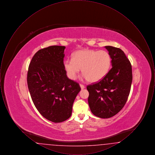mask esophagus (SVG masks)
<instances>
[{
	"mask_svg": "<svg viewBox=\"0 0 155 155\" xmlns=\"http://www.w3.org/2000/svg\"><path fill=\"white\" fill-rule=\"evenodd\" d=\"M80 87H81V88L82 89L85 88V85H83V84H80Z\"/></svg>",
	"mask_w": 155,
	"mask_h": 155,
	"instance_id": "esophagus-1",
	"label": "esophagus"
}]
</instances>
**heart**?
<instances>
[{"mask_svg": "<svg viewBox=\"0 0 155 155\" xmlns=\"http://www.w3.org/2000/svg\"><path fill=\"white\" fill-rule=\"evenodd\" d=\"M111 65L110 54L106 51L83 49L74 52L73 59L63 62L69 78L74 80L80 71L89 82H96L102 80L109 73Z\"/></svg>", "mask_w": 155, "mask_h": 155, "instance_id": "heart-1", "label": "heart"}]
</instances>
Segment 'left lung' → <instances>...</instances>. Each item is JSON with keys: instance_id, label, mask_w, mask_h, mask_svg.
<instances>
[{"instance_id": "obj_1", "label": "left lung", "mask_w": 155, "mask_h": 155, "mask_svg": "<svg viewBox=\"0 0 155 155\" xmlns=\"http://www.w3.org/2000/svg\"><path fill=\"white\" fill-rule=\"evenodd\" d=\"M111 58L112 68L101 81L88 85V103L92 113L102 118L111 117L124 106L133 80L132 66L124 52L105 46Z\"/></svg>"}]
</instances>
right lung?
Instances as JSON below:
<instances>
[{
    "instance_id": "1",
    "label": "right lung",
    "mask_w": 155,
    "mask_h": 155,
    "mask_svg": "<svg viewBox=\"0 0 155 155\" xmlns=\"http://www.w3.org/2000/svg\"><path fill=\"white\" fill-rule=\"evenodd\" d=\"M64 46L39 50L30 62L27 84L32 102L40 114L54 123L70 118L74 100L81 90L69 79L63 66Z\"/></svg>"
}]
</instances>
